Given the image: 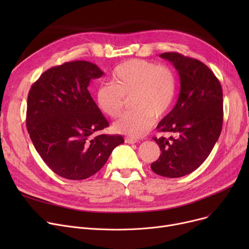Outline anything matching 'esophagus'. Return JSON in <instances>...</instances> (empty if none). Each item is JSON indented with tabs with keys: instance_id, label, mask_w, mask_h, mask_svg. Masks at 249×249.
<instances>
[{
	"instance_id": "1",
	"label": "esophagus",
	"mask_w": 249,
	"mask_h": 249,
	"mask_svg": "<svg viewBox=\"0 0 249 249\" xmlns=\"http://www.w3.org/2000/svg\"><path fill=\"white\" fill-rule=\"evenodd\" d=\"M125 142L128 143V144H134V143H137L138 141L136 139H133V138H128L126 137L125 138Z\"/></svg>"
}]
</instances>
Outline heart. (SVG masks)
<instances>
[{
	"label": "heart",
	"instance_id": "b5f03b06",
	"mask_svg": "<svg viewBox=\"0 0 249 249\" xmlns=\"http://www.w3.org/2000/svg\"><path fill=\"white\" fill-rule=\"evenodd\" d=\"M112 84L103 83L96 89L98 108L111 118L119 117L127 100L133 108L117 120V133L142 137L152 127L155 118L164 116L171 108L176 81L172 71L143 59H130L117 65L111 74Z\"/></svg>",
	"mask_w": 249,
	"mask_h": 249
}]
</instances>
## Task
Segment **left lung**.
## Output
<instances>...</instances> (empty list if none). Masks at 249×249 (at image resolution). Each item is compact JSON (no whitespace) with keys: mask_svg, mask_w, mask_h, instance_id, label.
Here are the masks:
<instances>
[{"mask_svg":"<svg viewBox=\"0 0 249 249\" xmlns=\"http://www.w3.org/2000/svg\"><path fill=\"white\" fill-rule=\"evenodd\" d=\"M174 64L180 82L174 109L159 123L160 132L176 135L153 140L161 154L152 171L165 178H180L196 171L212 151L223 124V91L206 64L177 52L160 55Z\"/></svg>","mask_w":249,"mask_h":249,"instance_id":"8db88e82","label":"left lung"}]
</instances>
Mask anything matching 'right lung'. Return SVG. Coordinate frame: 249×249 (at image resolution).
I'll return each mask as SVG.
<instances>
[{
  "label": "right lung",
  "mask_w": 249,
  "mask_h": 249,
  "mask_svg": "<svg viewBox=\"0 0 249 249\" xmlns=\"http://www.w3.org/2000/svg\"><path fill=\"white\" fill-rule=\"evenodd\" d=\"M103 74L89 61L65 62L44 71L30 89L28 133L44 162L64 178L95 175L124 142L121 135H96L109 123L88 87Z\"/></svg>",
  "instance_id": "1"
}]
</instances>
